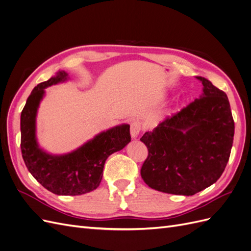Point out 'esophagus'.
I'll use <instances>...</instances> for the list:
<instances>
[{
    "label": "esophagus",
    "mask_w": 251,
    "mask_h": 251,
    "mask_svg": "<svg viewBox=\"0 0 251 251\" xmlns=\"http://www.w3.org/2000/svg\"><path fill=\"white\" fill-rule=\"evenodd\" d=\"M141 129H142V124L140 121H132L131 124H130V134L132 139H136L137 135L140 134L141 132Z\"/></svg>",
    "instance_id": "obj_1"
}]
</instances>
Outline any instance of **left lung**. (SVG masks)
Segmentation results:
<instances>
[{"label": "left lung", "mask_w": 251, "mask_h": 251, "mask_svg": "<svg viewBox=\"0 0 251 251\" xmlns=\"http://www.w3.org/2000/svg\"><path fill=\"white\" fill-rule=\"evenodd\" d=\"M196 78L200 98L141 137L148 148L142 178L156 191L192 196L219 179L229 159L234 122L227 96Z\"/></svg>", "instance_id": "obj_1"}]
</instances>
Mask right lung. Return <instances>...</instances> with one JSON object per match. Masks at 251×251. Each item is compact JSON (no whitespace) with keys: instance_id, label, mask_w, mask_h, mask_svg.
<instances>
[{"instance_id":"right-lung-1","label":"right lung","mask_w":251,"mask_h":251,"mask_svg":"<svg viewBox=\"0 0 251 251\" xmlns=\"http://www.w3.org/2000/svg\"><path fill=\"white\" fill-rule=\"evenodd\" d=\"M68 80L59 71L48 81L39 83L28 97L21 115V149L23 159L32 176L56 195L75 196L99 187L105 160L130 142L128 124L112 127L97 134L81 147L68 154L53 155L39 148L36 141V114L45 88Z\"/></svg>"}]
</instances>
